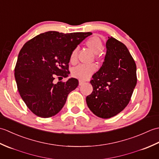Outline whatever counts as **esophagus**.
<instances>
[{"label": "esophagus", "instance_id": "obj_1", "mask_svg": "<svg viewBox=\"0 0 159 159\" xmlns=\"http://www.w3.org/2000/svg\"><path fill=\"white\" fill-rule=\"evenodd\" d=\"M84 83H85V81H83V80H79V85H82Z\"/></svg>", "mask_w": 159, "mask_h": 159}]
</instances>
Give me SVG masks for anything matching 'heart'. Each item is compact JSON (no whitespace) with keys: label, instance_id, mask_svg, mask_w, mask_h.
I'll list each match as a JSON object with an SVG mask.
<instances>
[{"label":"heart","instance_id":"1","mask_svg":"<svg viewBox=\"0 0 159 159\" xmlns=\"http://www.w3.org/2000/svg\"><path fill=\"white\" fill-rule=\"evenodd\" d=\"M87 46L92 50L95 54H98L102 51L103 48V43L98 36L93 35L87 39L85 42ZM77 49L75 48L72 50L70 56V61L71 63H74L76 61ZM97 70V66L95 64L85 65L80 64L74 67L72 70V75L79 80H87Z\"/></svg>","mask_w":159,"mask_h":159}]
</instances>
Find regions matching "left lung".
Segmentation results:
<instances>
[{
  "mask_svg": "<svg viewBox=\"0 0 159 159\" xmlns=\"http://www.w3.org/2000/svg\"><path fill=\"white\" fill-rule=\"evenodd\" d=\"M106 48L102 65L90 81L93 92L86 98L91 111L104 119L124 109L137 84L136 64L127 47L109 37Z\"/></svg>",
  "mask_w": 159,
  "mask_h": 159,
  "instance_id": "left-lung-1",
  "label": "left lung"
}]
</instances>
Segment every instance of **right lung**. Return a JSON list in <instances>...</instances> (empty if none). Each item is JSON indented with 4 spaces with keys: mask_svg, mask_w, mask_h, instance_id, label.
Here are the masks:
<instances>
[{
    "mask_svg": "<svg viewBox=\"0 0 159 159\" xmlns=\"http://www.w3.org/2000/svg\"><path fill=\"white\" fill-rule=\"evenodd\" d=\"M92 34L48 31L29 40L20 50L14 70L17 87L26 105L37 116H55L79 85L74 78L56 84L54 79L68 76L71 52Z\"/></svg>",
    "mask_w": 159,
    "mask_h": 159,
    "instance_id": "obj_1",
    "label": "right lung"
}]
</instances>
